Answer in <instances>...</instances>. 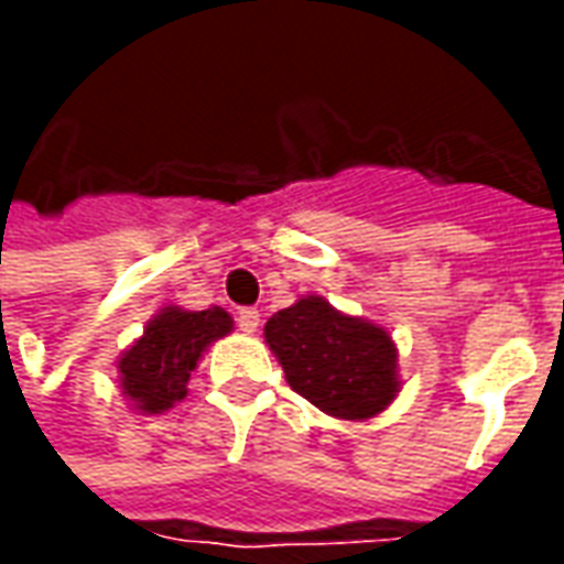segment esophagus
<instances>
[{"mask_svg":"<svg viewBox=\"0 0 564 564\" xmlns=\"http://www.w3.org/2000/svg\"><path fill=\"white\" fill-rule=\"evenodd\" d=\"M238 329L247 332V335L259 329V311H257V307H241V311H238Z\"/></svg>","mask_w":564,"mask_h":564,"instance_id":"34e87169","label":"esophagus"}]
</instances>
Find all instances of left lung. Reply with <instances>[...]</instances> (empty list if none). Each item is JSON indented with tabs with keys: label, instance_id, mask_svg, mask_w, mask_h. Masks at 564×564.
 <instances>
[{
	"label": "left lung",
	"instance_id": "8db88e82",
	"mask_svg": "<svg viewBox=\"0 0 564 564\" xmlns=\"http://www.w3.org/2000/svg\"><path fill=\"white\" fill-rule=\"evenodd\" d=\"M265 341L302 399L338 420L380 414L399 392L395 344L362 317L307 295L265 323Z\"/></svg>",
	"mask_w": 564,
	"mask_h": 564
}]
</instances>
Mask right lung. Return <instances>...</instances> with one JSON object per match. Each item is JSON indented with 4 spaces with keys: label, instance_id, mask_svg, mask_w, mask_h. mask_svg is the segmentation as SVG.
I'll return each mask as SVG.
<instances>
[{
    "label": "right lung",
    "instance_id": "add662e5",
    "mask_svg": "<svg viewBox=\"0 0 564 564\" xmlns=\"http://www.w3.org/2000/svg\"><path fill=\"white\" fill-rule=\"evenodd\" d=\"M232 332L223 307H162L139 341L120 356V387L144 414H162L186 395V380L210 341Z\"/></svg>",
    "mask_w": 564,
    "mask_h": 564
}]
</instances>
